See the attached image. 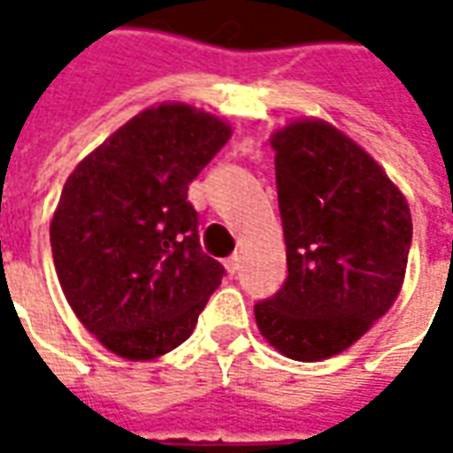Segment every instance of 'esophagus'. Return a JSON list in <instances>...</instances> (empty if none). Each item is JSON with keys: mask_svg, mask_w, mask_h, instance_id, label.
<instances>
[{"mask_svg": "<svg viewBox=\"0 0 453 453\" xmlns=\"http://www.w3.org/2000/svg\"><path fill=\"white\" fill-rule=\"evenodd\" d=\"M226 269H227V274H237V269H240V257L237 255L227 257Z\"/></svg>", "mask_w": 453, "mask_h": 453, "instance_id": "esophagus-1", "label": "esophagus"}]
</instances>
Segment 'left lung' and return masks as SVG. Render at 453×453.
I'll return each instance as SVG.
<instances>
[{
  "label": "left lung",
  "mask_w": 453,
  "mask_h": 453,
  "mask_svg": "<svg viewBox=\"0 0 453 453\" xmlns=\"http://www.w3.org/2000/svg\"><path fill=\"white\" fill-rule=\"evenodd\" d=\"M269 142L288 276L255 305L257 327L288 359H330L395 303L410 206L386 169L327 120H291Z\"/></svg>",
  "instance_id": "8db88e82"
}]
</instances>
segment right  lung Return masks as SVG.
<instances>
[{"instance_id": "obj_1", "label": "right lung", "mask_w": 453, "mask_h": 453, "mask_svg": "<svg viewBox=\"0 0 453 453\" xmlns=\"http://www.w3.org/2000/svg\"><path fill=\"white\" fill-rule=\"evenodd\" d=\"M233 135L188 104L150 106L67 177L50 247L67 303L116 357L150 361L196 327L226 269L203 255L188 184Z\"/></svg>"}]
</instances>
